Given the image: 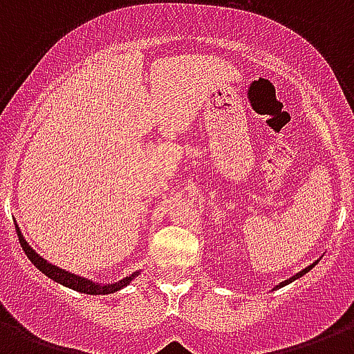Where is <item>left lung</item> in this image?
Returning <instances> with one entry per match:
<instances>
[{
	"label": "left lung",
	"instance_id": "obj_1",
	"mask_svg": "<svg viewBox=\"0 0 354 354\" xmlns=\"http://www.w3.org/2000/svg\"><path fill=\"white\" fill-rule=\"evenodd\" d=\"M316 263H318V261H315V263H313V265H309V267H305V268H304V270H299V272H298V274H294L292 278H289V279H285V281H281V283H279V285H276V287H274V289H281V287H285V285H289V283H292L294 279H298V278H301V276H304V274H307V272H309V270H310V268L315 267Z\"/></svg>",
	"mask_w": 354,
	"mask_h": 354
}]
</instances>
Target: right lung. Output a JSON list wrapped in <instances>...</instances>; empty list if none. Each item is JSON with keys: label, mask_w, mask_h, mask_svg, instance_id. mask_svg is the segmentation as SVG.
<instances>
[{"label": "right lung", "mask_w": 354, "mask_h": 354, "mask_svg": "<svg viewBox=\"0 0 354 354\" xmlns=\"http://www.w3.org/2000/svg\"><path fill=\"white\" fill-rule=\"evenodd\" d=\"M14 225H16V221H14ZM16 232H18L19 245H21L24 252L27 254V257H29L34 267L38 268L41 274H45L47 278L53 279V281L64 285V287H67V289L76 290V292L91 294V296H95V294H113V292H117V290H122L124 287H128L133 279L137 278L138 274H140V270H135V272H131L129 276H126V278L118 279V281H111V283H97V281H93V279L82 278V276H78V274H73L69 272V270H64V268L56 267V265L49 263L45 257L39 256V254L30 247L29 243L25 241L24 234H21L18 225H16Z\"/></svg>", "instance_id": "add662e5"}]
</instances>
